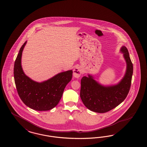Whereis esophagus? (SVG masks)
I'll list each match as a JSON object with an SVG mask.
<instances>
[{"label": "esophagus", "instance_id": "34e87169", "mask_svg": "<svg viewBox=\"0 0 147 147\" xmlns=\"http://www.w3.org/2000/svg\"><path fill=\"white\" fill-rule=\"evenodd\" d=\"M82 74V69L80 67H76L73 70V76L75 78H79Z\"/></svg>", "mask_w": 147, "mask_h": 147}]
</instances>
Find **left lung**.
Returning a JSON list of instances; mask_svg holds the SVG:
<instances>
[{
    "label": "left lung",
    "mask_w": 147,
    "mask_h": 147,
    "mask_svg": "<svg viewBox=\"0 0 147 147\" xmlns=\"http://www.w3.org/2000/svg\"><path fill=\"white\" fill-rule=\"evenodd\" d=\"M121 51L127 66L125 76L119 84L105 87L100 85L90 75L82 78L80 97L89 110L98 113H106L119 106L127 96L131 84L133 65L127 49L123 46Z\"/></svg>",
    "instance_id": "8db88e82"
}]
</instances>
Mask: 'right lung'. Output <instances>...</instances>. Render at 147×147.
<instances>
[{"label":"right lung","mask_w":147,"mask_h":147,"mask_svg":"<svg viewBox=\"0 0 147 147\" xmlns=\"http://www.w3.org/2000/svg\"><path fill=\"white\" fill-rule=\"evenodd\" d=\"M26 42L21 47L14 66V78L18 95L24 103L32 109L49 111L60 101L65 87L71 80L73 71L59 73L41 83L31 80L25 74L21 65L22 51Z\"/></svg>","instance_id":"obj_1"}]
</instances>
